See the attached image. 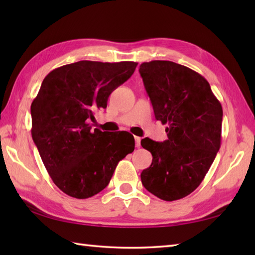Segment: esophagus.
<instances>
[{
    "label": "esophagus",
    "mask_w": 255,
    "mask_h": 255,
    "mask_svg": "<svg viewBox=\"0 0 255 255\" xmlns=\"http://www.w3.org/2000/svg\"><path fill=\"white\" fill-rule=\"evenodd\" d=\"M134 141H136V147H140V142H141V138L140 137H134Z\"/></svg>",
    "instance_id": "1"
}]
</instances>
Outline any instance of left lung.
Returning <instances> with one entry per match:
<instances>
[{
	"mask_svg": "<svg viewBox=\"0 0 255 255\" xmlns=\"http://www.w3.org/2000/svg\"><path fill=\"white\" fill-rule=\"evenodd\" d=\"M139 72L156 121L167 125L165 141L141 140L152 154L142 185L166 202L181 199L199 186L219 151L223 107L207 80L185 66L153 60Z\"/></svg>",
	"mask_w": 255,
	"mask_h": 255,
	"instance_id": "1",
	"label": "left lung"
}]
</instances>
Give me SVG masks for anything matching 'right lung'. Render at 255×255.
Here are the masks:
<instances>
[{
	"label": "right lung",
	"mask_w": 255,
	"mask_h": 255,
	"mask_svg": "<svg viewBox=\"0 0 255 255\" xmlns=\"http://www.w3.org/2000/svg\"><path fill=\"white\" fill-rule=\"evenodd\" d=\"M137 64L83 60L42 81L30 106L31 136L51 180L69 196L84 199L103 191L118 162L133 151L132 134L92 130L89 121Z\"/></svg>",
	"instance_id": "obj_1"
}]
</instances>
